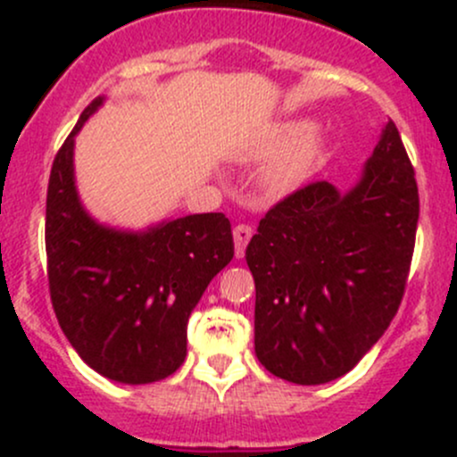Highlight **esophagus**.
I'll return each mask as SVG.
<instances>
[{
    "label": "esophagus",
    "mask_w": 457,
    "mask_h": 457,
    "mask_svg": "<svg viewBox=\"0 0 457 457\" xmlns=\"http://www.w3.org/2000/svg\"><path fill=\"white\" fill-rule=\"evenodd\" d=\"M252 234H254V229H252V225H247V223H238L237 228H234V245H237L238 258L245 254V247H247V243H250Z\"/></svg>",
    "instance_id": "esophagus-1"
}]
</instances>
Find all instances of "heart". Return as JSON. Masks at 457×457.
<instances>
[{"mask_svg": "<svg viewBox=\"0 0 457 457\" xmlns=\"http://www.w3.org/2000/svg\"><path fill=\"white\" fill-rule=\"evenodd\" d=\"M310 130L312 126L307 121L292 119L276 123L261 137L254 147V156L267 159L280 154L265 174L270 190L289 192L310 177L322 150L320 135Z\"/></svg>", "mask_w": 457, "mask_h": 457, "instance_id": "heart-1", "label": "heart"}]
</instances>
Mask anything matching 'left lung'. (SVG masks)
<instances>
[{
  "label": "left lung",
  "mask_w": 457,
  "mask_h": 457,
  "mask_svg": "<svg viewBox=\"0 0 457 457\" xmlns=\"http://www.w3.org/2000/svg\"><path fill=\"white\" fill-rule=\"evenodd\" d=\"M418 214L416 172L394 121L347 195L314 181L271 205L245 250L261 365L296 385L352 371L398 314Z\"/></svg>",
  "instance_id": "obj_1"
}]
</instances>
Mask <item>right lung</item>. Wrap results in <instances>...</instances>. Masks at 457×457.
I'll return each instance as SVG.
<instances>
[{
    "mask_svg": "<svg viewBox=\"0 0 457 457\" xmlns=\"http://www.w3.org/2000/svg\"><path fill=\"white\" fill-rule=\"evenodd\" d=\"M104 104L81 112L53 161L46 196L48 289L59 327L87 367L110 380L147 385L172 376L187 353V318L232 261L220 212L117 232L81 207L72 174L75 135Z\"/></svg>",
    "mask_w": 457,
    "mask_h": 457,
    "instance_id": "add662e5",
    "label": "right lung"
}]
</instances>
